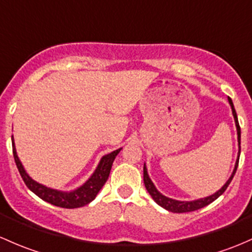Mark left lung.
Returning <instances> with one entry per match:
<instances>
[{
  "mask_svg": "<svg viewBox=\"0 0 252 252\" xmlns=\"http://www.w3.org/2000/svg\"><path fill=\"white\" fill-rule=\"evenodd\" d=\"M228 101H229V105H231V107H232V112H233V117H234V121H235V126H237L238 142H239V146H240V126H239V122H238L237 112H235L234 105H233L231 97H228ZM239 156H240V150H239V155H238V159H237V161H235L234 170H233V173L231 175V177L228 179V181H227L226 184L222 186L221 189H219L216 193H214V194L209 195V197H206V198H202V199H198V200H192V202H181V200H175V199H171V198L165 197V195L161 194L160 192H158V189H156V186L153 185V182L151 181L150 176H148V174H147V168H146V165L144 164L145 187H146L147 192L150 193L151 197L153 198V200H155L158 205H160L161 208L165 209V210L171 211V213H179V214L189 213V211L198 210V209H202V208H204V206H206V205H209L210 203H213L214 200H216L217 198H219L220 195H221L222 193L227 189L228 185L231 184L233 176H234L235 171H237L238 163H239Z\"/></svg>",
  "mask_w": 252,
  "mask_h": 252,
  "instance_id": "8db88e82",
  "label": "left lung"
}]
</instances>
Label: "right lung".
Instances as JSON below:
<instances>
[{"instance_id":"obj_1","label":"right lung","mask_w":252,"mask_h":252,"mask_svg":"<svg viewBox=\"0 0 252 252\" xmlns=\"http://www.w3.org/2000/svg\"><path fill=\"white\" fill-rule=\"evenodd\" d=\"M12 145L15 164H17L18 170H19L21 177H23L24 182H25V185L28 186V189L32 190V192L35 193L36 195H38L41 199L46 200V202L53 204V205L55 206H60V208L65 209L81 208V206L87 205V204H89L92 200L95 199V197H96V194L99 193V190L102 189L105 182L107 181L108 175H110L111 168H112V163L113 160H115L116 156H117L119 151L122 150V148H118V150L104 156V157L101 158V160H100L97 168L95 169L94 174L89 177V180L83 185V186L72 190V192H62V190L48 189V187L43 186V185L38 184L35 180L31 179L28 175V173L25 171V169H24L23 164L20 163L19 158H18L13 136Z\"/></svg>"}]
</instances>
